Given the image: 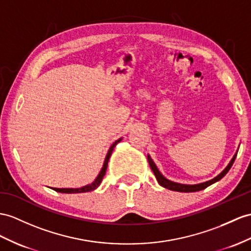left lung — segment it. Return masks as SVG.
Segmentation results:
<instances>
[{
    "label": "left lung",
    "instance_id": "left-lung-1",
    "mask_svg": "<svg viewBox=\"0 0 251 251\" xmlns=\"http://www.w3.org/2000/svg\"><path fill=\"white\" fill-rule=\"evenodd\" d=\"M236 154H237V151H236V153L233 155V157H232V160L230 161V163L228 164V166L226 167L218 176H216L215 178H213L212 180H209V181H206V182L199 183V184H192V185L191 184H181V183H176V182L170 181V180L165 178V176L160 173V170L157 169L155 163L152 161V158L150 157V155H148V162H149V165H150V167L152 169V172H153L155 178H156V180L158 182V184H160L161 186L167 188V189H170V191L182 192V193H193V192L202 191V189L206 188L207 186L212 185L213 183H215V182L219 181L221 179H223L224 176L227 175V173L230 170L232 165H233V163L235 161Z\"/></svg>",
    "mask_w": 251,
    "mask_h": 251
}]
</instances>
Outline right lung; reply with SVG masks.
<instances>
[{
    "instance_id": "add662e5",
    "label": "right lung",
    "mask_w": 251,
    "mask_h": 251,
    "mask_svg": "<svg viewBox=\"0 0 251 251\" xmlns=\"http://www.w3.org/2000/svg\"><path fill=\"white\" fill-rule=\"evenodd\" d=\"M121 139H122V138H119L118 140H116V142H115V143H113V145H112L111 147H109V149H108V151H107V154H106V156H105L104 163H103L102 169L100 170L99 175H98V176H97V178L95 179V181H94L93 183H90V184H88V185H85V186H82V187H79V188H55V187H54V188H53V187H51V188H52V189H54V191L58 192V193H64V194L87 193V192L94 191V189H96L98 186H99V185L101 184L103 176H105V172H106V169H107V164H108L109 157H111V155H112V152H113L114 148L116 147V145H117V144L120 142Z\"/></svg>"
}]
</instances>
